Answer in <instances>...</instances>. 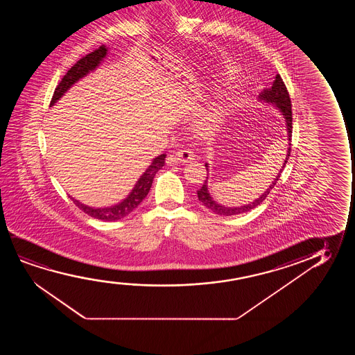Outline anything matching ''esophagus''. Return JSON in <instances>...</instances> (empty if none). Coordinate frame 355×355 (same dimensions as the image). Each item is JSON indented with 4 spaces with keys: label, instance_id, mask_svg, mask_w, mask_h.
<instances>
[{
    "label": "esophagus",
    "instance_id": "esophagus-1",
    "mask_svg": "<svg viewBox=\"0 0 355 355\" xmlns=\"http://www.w3.org/2000/svg\"><path fill=\"white\" fill-rule=\"evenodd\" d=\"M194 153L185 148V149H180V150L172 153L171 155L167 157V164L172 165V164H185V162H189V161L194 160Z\"/></svg>",
    "mask_w": 355,
    "mask_h": 355
}]
</instances>
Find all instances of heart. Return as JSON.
Masks as SVG:
<instances>
[{
    "instance_id": "obj_1",
    "label": "heart",
    "mask_w": 355,
    "mask_h": 355,
    "mask_svg": "<svg viewBox=\"0 0 355 355\" xmlns=\"http://www.w3.org/2000/svg\"><path fill=\"white\" fill-rule=\"evenodd\" d=\"M225 110V101L223 98H219L218 101L212 103L209 110H206L204 116L201 119V125L206 127H212L222 121Z\"/></svg>"
}]
</instances>
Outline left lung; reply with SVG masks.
I'll return each mask as SVG.
<instances>
[{
    "label": "left lung",
    "instance_id": "1",
    "mask_svg": "<svg viewBox=\"0 0 355 355\" xmlns=\"http://www.w3.org/2000/svg\"><path fill=\"white\" fill-rule=\"evenodd\" d=\"M258 99L259 101H262V102L268 103V104H274V107H277L279 112H282V117L285 119V123H286V131H287V143H288V146H287V154L286 157H285V160H284V164H282V168L279 171V173H277V177L274 178V180L272 182V184L268 187L267 190L263 193L259 198L254 200L253 202H250L248 205H243V206H235V207H228V206H224V205H220L217 202V201H214V198L211 196L209 191V164H205L206 166V171H207V177H206V180H205L204 184L202 187L198 190V198H199V201L201 204L204 205L206 209H209V211H212L216 214H219V216H235V214H245V212H248L250 209H254V207H257L258 205L262 204L263 201L266 200L269 193H270V190L275 187L277 184V180L280 178V175H282V171L285 168V166H286L287 160H288V156H290V153H291V137H292V110H291V99H290V96H288V92H287L286 86H285V83L282 81V76L277 73V76H275V80H274V83H272V87L266 88V89H263L262 92L259 93V96H258Z\"/></svg>",
    "mask_w": 355,
    "mask_h": 355
}]
</instances>
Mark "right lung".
Masks as SVG:
<instances>
[{
	"mask_svg": "<svg viewBox=\"0 0 355 355\" xmlns=\"http://www.w3.org/2000/svg\"><path fill=\"white\" fill-rule=\"evenodd\" d=\"M107 49H109L107 46L103 44L99 49L80 59L78 63L75 64L73 68L64 75L62 81L59 83L54 91L53 98L51 101V107H53L54 104L58 102L65 93L68 92L69 88L78 83V80L87 76L88 73L96 70L101 65L103 59L107 57ZM165 157L166 154H161V155L156 156L155 159H153L150 166L139 177V180H137L131 193L127 195V198L122 200L121 202H117L116 205L107 206V207H92V206H87V205L80 202L78 200L73 199V196H70V199L73 200V204L76 205L78 209H83L85 214H87L93 218L101 219L104 222H115V220L123 218L131 214L133 209H136L138 205L146 199V195L150 190L154 177L159 170L162 168V166L165 165Z\"/></svg>",
	"mask_w": 355,
	"mask_h": 355,
	"instance_id": "add662e5",
	"label": "right lung"
}]
</instances>
